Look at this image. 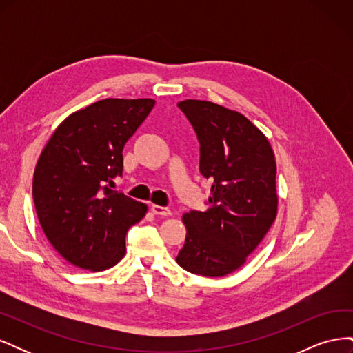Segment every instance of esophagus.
I'll return each instance as SVG.
<instances>
[{
  "instance_id": "esophagus-1",
  "label": "esophagus",
  "mask_w": 353,
  "mask_h": 353,
  "mask_svg": "<svg viewBox=\"0 0 353 353\" xmlns=\"http://www.w3.org/2000/svg\"><path fill=\"white\" fill-rule=\"evenodd\" d=\"M152 212L154 213V215H162V216H169L170 215V210L168 208L157 206V205H152Z\"/></svg>"
}]
</instances>
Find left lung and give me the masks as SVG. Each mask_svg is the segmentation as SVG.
<instances>
[{
  "instance_id": "8db88e82",
  "label": "left lung",
  "mask_w": 353,
  "mask_h": 353,
  "mask_svg": "<svg viewBox=\"0 0 353 353\" xmlns=\"http://www.w3.org/2000/svg\"><path fill=\"white\" fill-rule=\"evenodd\" d=\"M200 144V172L212 181L208 210H190L184 248L176 262L185 271L223 276L245 258L276 216V166L266 137L241 113L201 100L178 103Z\"/></svg>"
}]
</instances>
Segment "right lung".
Instances as JSON below:
<instances>
[{
    "label": "right lung",
    "instance_id": "right-lung-1",
    "mask_svg": "<svg viewBox=\"0 0 353 353\" xmlns=\"http://www.w3.org/2000/svg\"><path fill=\"white\" fill-rule=\"evenodd\" d=\"M154 100L105 99L72 113L42 150L32 196L48 241L82 270L104 271L125 254L126 231L147 206L112 190L122 150Z\"/></svg>",
    "mask_w": 353,
    "mask_h": 353
}]
</instances>
